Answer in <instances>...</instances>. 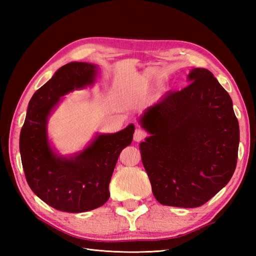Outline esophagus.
I'll return each mask as SVG.
<instances>
[{"instance_id": "obj_1", "label": "esophagus", "mask_w": 256, "mask_h": 256, "mask_svg": "<svg viewBox=\"0 0 256 256\" xmlns=\"http://www.w3.org/2000/svg\"><path fill=\"white\" fill-rule=\"evenodd\" d=\"M147 134L145 132L144 130L142 129H136L134 131V140L136 142H141L142 140H144V138H146Z\"/></svg>"}]
</instances>
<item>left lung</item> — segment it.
Here are the masks:
<instances>
[{
    "mask_svg": "<svg viewBox=\"0 0 256 256\" xmlns=\"http://www.w3.org/2000/svg\"><path fill=\"white\" fill-rule=\"evenodd\" d=\"M187 80V88L166 92L140 116L150 134L140 150L158 202L194 208L233 176L239 125L228 92L208 69L193 68Z\"/></svg>",
    "mask_w": 256,
    "mask_h": 256,
    "instance_id": "obj_1",
    "label": "left lung"
}]
</instances>
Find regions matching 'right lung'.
<instances>
[{"mask_svg":"<svg viewBox=\"0 0 256 256\" xmlns=\"http://www.w3.org/2000/svg\"><path fill=\"white\" fill-rule=\"evenodd\" d=\"M98 66L72 62L62 66L30 98L20 132V154L30 188L46 204L66 212L102 206L120 152L132 142L134 125L115 134H96L86 147L63 156L51 145L48 120L64 96L92 86Z\"/></svg>","mask_w":256,"mask_h":256,"instance_id":"1","label":"right lung"}]
</instances>
